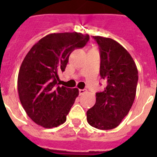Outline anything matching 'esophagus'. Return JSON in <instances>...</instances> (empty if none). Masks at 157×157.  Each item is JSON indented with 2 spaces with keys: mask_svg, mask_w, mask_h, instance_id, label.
I'll return each mask as SVG.
<instances>
[{
  "mask_svg": "<svg viewBox=\"0 0 157 157\" xmlns=\"http://www.w3.org/2000/svg\"><path fill=\"white\" fill-rule=\"evenodd\" d=\"M86 93V90H79V95H83Z\"/></svg>",
  "mask_w": 157,
  "mask_h": 157,
  "instance_id": "obj_1",
  "label": "esophagus"
}]
</instances>
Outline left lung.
<instances>
[{"mask_svg":"<svg viewBox=\"0 0 157 157\" xmlns=\"http://www.w3.org/2000/svg\"><path fill=\"white\" fill-rule=\"evenodd\" d=\"M101 56L100 75L107 82L105 90L96 94V103L86 112L87 122L99 130H112L128 114L136 96L138 71L132 56L109 37L93 36Z\"/></svg>","mask_w":157,"mask_h":157,"instance_id":"8db88e82","label":"left lung"}]
</instances>
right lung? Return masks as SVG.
<instances>
[{
	"label": "right lung",
	"mask_w": 157,
	"mask_h": 157,
	"mask_svg": "<svg viewBox=\"0 0 157 157\" xmlns=\"http://www.w3.org/2000/svg\"><path fill=\"white\" fill-rule=\"evenodd\" d=\"M89 34L65 32L49 34L33 45L19 68V98L27 116L45 128L64 123L78 96L77 88L59 86V72L64 71L75 48H82Z\"/></svg>",
	"instance_id": "obj_1"
}]
</instances>
